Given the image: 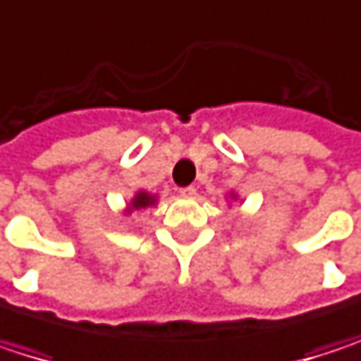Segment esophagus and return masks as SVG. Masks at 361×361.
Wrapping results in <instances>:
<instances>
[{
    "label": "esophagus",
    "instance_id": "esophagus-1",
    "mask_svg": "<svg viewBox=\"0 0 361 361\" xmlns=\"http://www.w3.org/2000/svg\"><path fill=\"white\" fill-rule=\"evenodd\" d=\"M180 194L181 196H185V198H192V196L196 194V188H194V185H185V188H180Z\"/></svg>",
    "mask_w": 361,
    "mask_h": 361
}]
</instances>
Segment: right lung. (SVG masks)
I'll return each instance as SVG.
<instances>
[{"label":"right lung","mask_w":361,"mask_h":361,"mask_svg":"<svg viewBox=\"0 0 361 361\" xmlns=\"http://www.w3.org/2000/svg\"><path fill=\"white\" fill-rule=\"evenodd\" d=\"M154 202H157V196H150L148 192H137V194H135V198L131 200V207H129V211L146 209V207H150V204H154Z\"/></svg>","instance_id":"1"}]
</instances>
